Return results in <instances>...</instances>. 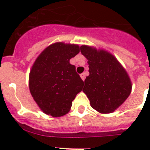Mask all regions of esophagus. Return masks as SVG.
I'll return each instance as SVG.
<instances>
[{
  "label": "esophagus",
  "instance_id": "obj_1",
  "mask_svg": "<svg viewBox=\"0 0 150 150\" xmlns=\"http://www.w3.org/2000/svg\"><path fill=\"white\" fill-rule=\"evenodd\" d=\"M80 76H81V78H82V79L83 80V81H84L85 79H86V75H85L84 73H82V74H81V75H80Z\"/></svg>",
  "mask_w": 150,
  "mask_h": 150
}]
</instances>
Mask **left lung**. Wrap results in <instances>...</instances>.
<instances>
[{
    "mask_svg": "<svg viewBox=\"0 0 150 150\" xmlns=\"http://www.w3.org/2000/svg\"><path fill=\"white\" fill-rule=\"evenodd\" d=\"M80 51L88 60L89 75L82 91L91 107L102 114L114 111L128 98L132 83L125 70L112 54L82 46Z\"/></svg>",
    "mask_w": 150,
    "mask_h": 150,
    "instance_id": "left-lung-1",
    "label": "left lung"
}]
</instances>
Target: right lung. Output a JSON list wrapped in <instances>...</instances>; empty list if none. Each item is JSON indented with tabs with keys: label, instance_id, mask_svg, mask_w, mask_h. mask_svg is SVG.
<instances>
[{
	"label": "right lung",
	"instance_id": "obj_1",
	"mask_svg": "<svg viewBox=\"0 0 150 150\" xmlns=\"http://www.w3.org/2000/svg\"><path fill=\"white\" fill-rule=\"evenodd\" d=\"M79 53L75 44L56 43L43 50L29 73V90L45 114L52 117L66 114L72 101L82 91L84 82L71 64V57Z\"/></svg>",
	"mask_w": 150,
	"mask_h": 150
}]
</instances>
